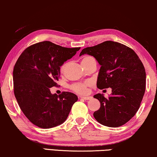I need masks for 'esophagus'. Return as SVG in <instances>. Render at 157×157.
<instances>
[{
    "mask_svg": "<svg viewBox=\"0 0 157 157\" xmlns=\"http://www.w3.org/2000/svg\"><path fill=\"white\" fill-rule=\"evenodd\" d=\"M81 98H82L83 100H89L92 98V97H90V96H82V97H81Z\"/></svg>",
    "mask_w": 157,
    "mask_h": 157,
    "instance_id": "esophagus-1",
    "label": "esophagus"
}]
</instances>
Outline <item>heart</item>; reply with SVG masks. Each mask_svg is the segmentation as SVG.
Listing matches in <instances>:
<instances>
[{
    "instance_id": "heart-1",
    "label": "heart",
    "mask_w": 157,
    "mask_h": 157,
    "mask_svg": "<svg viewBox=\"0 0 157 157\" xmlns=\"http://www.w3.org/2000/svg\"><path fill=\"white\" fill-rule=\"evenodd\" d=\"M85 57L84 58H86ZM83 58V59H84ZM89 85V82H82V83H76L74 84L71 86L72 90H73L75 92H78V93L79 94H85L87 93V86Z\"/></svg>"
}]
</instances>
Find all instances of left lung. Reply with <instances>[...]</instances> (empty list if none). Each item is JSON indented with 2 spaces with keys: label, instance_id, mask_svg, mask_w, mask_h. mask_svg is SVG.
<instances>
[{
  "label": "left lung",
  "instance_id": "obj_1",
  "mask_svg": "<svg viewBox=\"0 0 157 157\" xmlns=\"http://www.w3.org/2000/svg\"><path fill=\"white\" fill-rule=\"evenodd\" d=\"M85 54L93 56L101 66L97 87L112 88L108 98L100 93L94 95L100 102L94 117L109 127L124 124L138 111L145 92L146 72L142 61L133 50L114 41L84 48L79 56Z\"/></svg>",
  "mask_w": 157,
  "mask_h": 157
}]
</instances>
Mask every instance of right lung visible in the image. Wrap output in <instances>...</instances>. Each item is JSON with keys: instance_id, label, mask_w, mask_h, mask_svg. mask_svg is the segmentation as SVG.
<instances>
[{"instance_id": "right-lung-1", "label": "right lung", "mask_w": 157, "mask_h": 157, "mask_svg": "<svg viewBox=\"0 0 157 157\" xmlns=\"http://www.w3.org/2000/svg\"><path fill=\"white\" fill-rule=\"evenodd\" d=\"M80 48H68L43 41L26 48L13 69L14 94L19 107L33 124L49 129L67 120L78 97L72 92L52 94L60 67Z\"/></svg>"}]
</instances>
